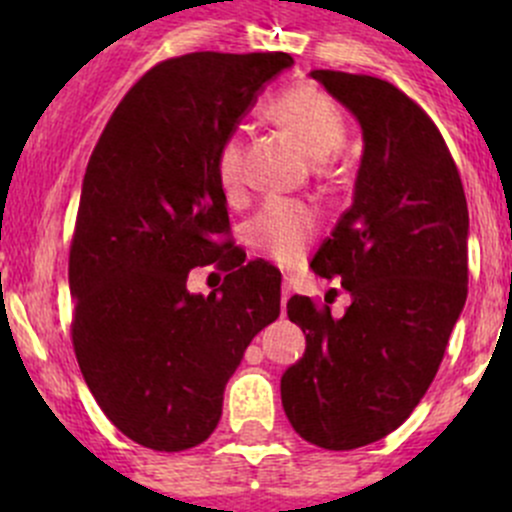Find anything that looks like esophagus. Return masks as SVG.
I'll use <instances>...</instances> for the list:
<instances>
[{"label": "esophagus", "mask_w": 512, "mask_h": 512, "mask_svg": "<svg viewBox=\"0 0 512 512\" xmlns=\"http://www.w3.org/2000/svg\"><path fill=\"white\" fill-rule=\"evenodd\" d=\"M289 297H292V287H289V282H285V285H282V307H287V302H289Z\"/></svg>", "instance_id": "esophagus-1"}]
</instances>
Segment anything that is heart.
I'll return each instance as SVG.
<instances>
[{
	"label": "heart",
	"mask_w": 512,
	"mask_h": 512,
	"mask_svg": "<svg viewBox=\"0 0 512 512\" xmlns=\"http://www.w3.org/2000/svg\"><path fill=\"white\" fill-rule=\"evenodd\" d=\"M267 121L289 133L312 160L332 158L347 141V126L339 108L312 86L282 91L265 106ZM218 178L227 198L242 190V143L237 136L225 138L218 151ZM317 230V215L299 200L272 198L252 218L250 242L282 265H292L307 250Z\"/></svg>",
	"instance_id": "b5f03b06"
}]
</instances>
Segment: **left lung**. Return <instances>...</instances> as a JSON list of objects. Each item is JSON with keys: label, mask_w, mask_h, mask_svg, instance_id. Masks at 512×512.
Wrapping results in <instances>:
<instances>
[{"label": "left lung", "mask_w": 512, "mask_h": 512, "mask_svg": "<svg viewBox=\"0 0 512 512\" xmlns=\"http://www.w3.org/2000/svg\"><path fill=\"white\" fill-rule=\"evenodd\" d=\"M359 121L352 205L312 260L342 277L344 317L294 294L307 339L282 374V406L304 441L352 451L401 426L436 376L468 294V205L431 118L374 76L309 71Z\"/></svg>", "instance_id": "1"}]
</instances>
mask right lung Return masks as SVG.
<instances>
[{
    "mask_svg": "<svg viewBox=\"0 0 512 512\" xmlns=\"http://www.w3.org/2000/svg\"><path fill=\"white\" fill-rule=\"evenodd\" d=\"M292 64L282 51L163 61L91 153L69 255L74 352L103 414L153 451L215 431L247 344L280 317V270L215 240L230 227L218 151ZM213 261L224 287L193 295L189 270Z\"/></svg>",
    "mask_w": 512,
    "mask_h": 512,
    "instance_id": "add662e5",
    "label": "right lung"
}]
</instances>
